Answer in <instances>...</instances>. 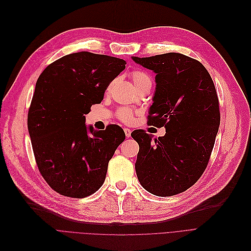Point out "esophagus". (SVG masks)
<instances>
[{
	"label": "esophagus",
	"instance_id": "34e87169",
	"mask_svg": "<svg viewBox=\"0 0 251 251\" xmlns=\"http://www.w3.org/2000/svg\"><path fill=\"white\" fill-rule=\"evenodd\" d=\"M124 130H125L126 137V138H129V137H130V134H132V130H130L129 128H124Z\"/></svg>",
	"mask_w": 251,
	"mask_h": 251
}]
</instances>
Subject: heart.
I'll list each match as a JSON object with an SVG mask.
<instances>
[{
  "label": "heart",
  "instance_id": "1",
  "mask_svg": "<svg viewBox=\"0 0 251 251\" xmlns=\"http://www.w3.org/2000/svg\"><path fill=\"white\" fill-rule=\"evenodd\" d=\"M132 78H133L134 85L137 89H140L146 85H152L151 77L149 76L148 74L144 73V71H140V70L134 71L132 75ZM118 117L124 122H129L130 119L133 118V112L128 108H122L118 111Z\"/></svg>",
  "mask_w": 251,
  "mask_h": 251
}]
</instances>
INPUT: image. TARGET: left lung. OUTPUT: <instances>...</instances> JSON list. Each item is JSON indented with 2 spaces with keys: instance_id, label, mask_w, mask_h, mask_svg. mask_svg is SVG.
<instances>
[{
  "instance_id": "left-lung-1",
  "label": "left lung",
  "mask_w": 251,
  "mask_h": 251,
  "mask_svg": "<svg viewBox=\"0 0 251 251\" xmlns=\"http://www.w3.org/2000/svg\"><path fill=\"white\" fill-rule=\"evenodd\" d=\"M155 75L149 123L164 126L163 137L143 129L135 169L142 187L156 196H173L194 185L205 171L220 126L219 99L206 68L180 53L132 57Z\"/></svg>"
}]
</instances>
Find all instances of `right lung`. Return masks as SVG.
Here are the masks:
<instances>
[{
	"instance_id": "right-lung-1",
	"label": "right lung",
	"mask_w": 251,
	"mask_h": 251,
	"mask_svg": "<svg viewBox=\"0 0 251 251\" xmlns=\"http://www.w3.org/2000/svg\"><path fill=\"white\" fill-rule=\"evenodd\" d=\"M124 59L73 53L47 66L35 83L27 116L39 171L59 194L83 198L103 185L108 162L126 139L124 129L86 125L91 106L126 68Z\"/></svg>"
}]
</instances>
